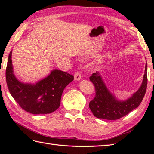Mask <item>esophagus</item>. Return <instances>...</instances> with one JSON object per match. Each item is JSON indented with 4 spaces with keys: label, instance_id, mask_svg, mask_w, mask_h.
I'll return each mask as SVG.
<instances>
[{
    "label": "esophagus",
    "instance_id": "obj_1",
    "mask_svg": "<svg viewBox=\"0 0 154 154\" xmlns=\"http://www.w3.org/2000/svg\"><path fill=\"white\" fill-rule=\"evenodd\" d=\"M74 79L75 81H79L81 79V74L79 71L75 72L74 74Z\"/></svg>",
    "mask_w": 154,
    "mask_h": 154
}]
</instances>
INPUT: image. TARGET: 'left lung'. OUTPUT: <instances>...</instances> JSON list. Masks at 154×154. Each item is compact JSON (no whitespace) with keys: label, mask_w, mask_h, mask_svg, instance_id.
<instances>
[{"label":"left lung","mask_w":154,"mask_h":154,"mask_svg":"<svg viewBox=\"0 0 154 154\" xmlns=\"http://www.w3.org/2000/svg\"><path fill=\"white\" fill-rule=\"evenodd\" d=\"M89 79L95 88V96L89 103V108L94 116L98 119L117 120L135 109L142 101L148 83L147 63L141 87L132 97L125 101L118 100L111 94L103 83L99 72L93 73Z\"/></svg>","instance_id":"8db88e82"}]
</instances>
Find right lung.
Segmentation results:
<instances>
[{
    "mask_svg": "<svg viewBox=\"0 0 154 154\" xmlns=\"http://www.w3.org/2000/svg\"><path fill=\"white\" fill-rule=\"evenodd\" d=\"M9 54L6 69L8 90L22 109L34 114H50L60 106L63 89L74 79L73 75L61 70L52 71L49 76L35 85L24 84L16 79Z\"/></svg>",
    "mask_w": 154,
    "mask_h": 154,
    "instance_id": "right-lung-1",
    "label": "right lung"
}]
</instances>
